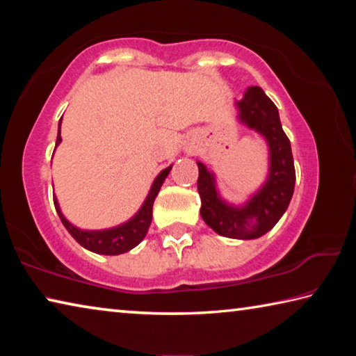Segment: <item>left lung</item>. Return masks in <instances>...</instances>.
<instances>
[{
  "label": "left lung",
  "mask_w": 356,
  "mask_h": 356,
  "mask_svg": "<svg viewBox=\"0 0 356 356\" xmlns=\"http://www.w3.org/2000/svg\"><path fill=\"white\" fill-rule=\"evenodd\" d=\"M238 119L267 140L270 149V172L267 182L242 207H232L221 200L215 177L197 161L201 196V216L216 234L229 238L251 240L267 234L289 207L295 186V168L291 141L281 127L278 108L259 86L246 89L236 102Z\"/></svg>",
  "instance_id": "left-lung-1"
}]
</instances>
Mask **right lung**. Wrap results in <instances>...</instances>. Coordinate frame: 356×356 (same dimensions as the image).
I'll list each match as a JSON object with an SVG mask.
<instances>
[{"label": "right lung", "instance_id": "1", "mask_svg": "<svg viewBox=\"0 0 356 356\" xmlns=\"http://www.w3.org/2000/svg\"><path fill=\"white\" fill-rule=\"evenodd\" d=\"M59 143H61V120H59L56 146ZM171 168L172 166H168L166 170H163L159 176H156V179L152 184V188H150L149 195L146 197V201H144L143 207L138 210V213L134 216V218L118 227L105 229V231H83V229L75 227L64 218V215L61 213V209H59L56 196H53V202H55L56 212L59 215V218H61L64 227L67 229L70 236L74 237L76 242L83 246V248H86L92 252H97V254H106V256L122 254V252H127L131 248H135V246L138 243H141V240L146 237L150 221H152L154 201L156 195H159L160 186L163 185L166 176L170 174Z\"/></svg>", "mask_w": 356, "mask_h": 356}]
</instances>
